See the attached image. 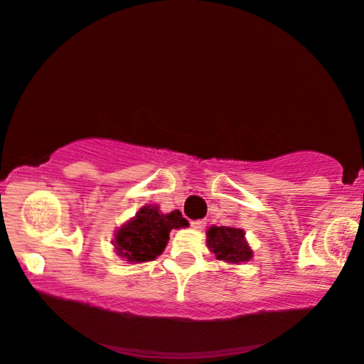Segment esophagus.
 Here are the masks:
<instances>
[{"label":"esophagus","instance_id":"34e87169","mask_svg":"<svg viewBox=\"0 0 364 364\" xmlns=\"http://www.w3.org/2000/svg\"><path fill=\"white\" fill-rule=\"evenodd\" d=\"M191 226H192V228H194V230H204V226H206V220H196V221H192Z\"/></svg>","mask_w":364,"mask_h":364}]
</instances>
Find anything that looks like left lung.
<instances>
[{"instance_id": "obj_1", "label": "left lung", "mask_w": 364, "mask_h": 364, "mask_svg": "<svg viewBox=\"0 0 364 364\" xmlns=\"http://www.w3.org/2000/svg\"><path fill=\"white\" fill-rule=\"evenodd\" d=\"M206 245L218 260L233 266H240L254 257V252L245 238V230L237 226H209Z\"/></svg>"}]
</instances>
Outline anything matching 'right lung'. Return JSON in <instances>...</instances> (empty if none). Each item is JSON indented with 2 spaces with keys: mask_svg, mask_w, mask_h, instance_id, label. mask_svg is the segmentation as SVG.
Returning <instances> with one entry per match:
<instances>
[{
  "mask_svg": "<svg viewBox=\"0 0 364 364\" xmlns=\"http://www.w3.org/2000/svg\"><path fill=\"white\" fill-rule=\"evenodd\" d=\"M189 221L182 216L178 209L172 213L160 211V208L143 206L131 220L115 230L112 240L114 250L119 257L129 264H141L155 260L164 254L172 230L187 228Z\"/></svg>",
  "mask_w": 364,
  "mask_h": 364,
  "instance_id": "obj_1",
  "label": "right lung"
}]
</instances>
